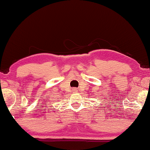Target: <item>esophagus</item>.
Wrapping results in <instances>:
<instances>
[{
  "label": "esophagus",
  "mask_w": 150,
  "mask_h": 150,
  "mask_svg": "<svg viewBox=\"0 0 150 150\" xmlns=\"http://www.w3.org/2000/svg\"><path fill=\"white\" fill-rule=\"evenodd\" d=\"M76 90H76L75 88V89H73V91H76Z\"/></svg>",
  "instance_id": "esophagus-1"
}]
</instances>
